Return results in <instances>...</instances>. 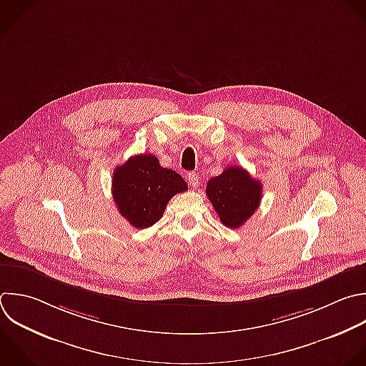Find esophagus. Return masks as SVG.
Here are the masks:
<instances>
[{
    "instance_id": "obj_1",
    "label": "esophagus",
    "mask_w": 366,
    "mask_h": 366,
    "mask_svg": "<svg viewBox=\"0 0 366 366\" xmlns=\"http://www.w3.org/2000/svg\"><path fill=\"white\" fill-rule=\"evenodd\" d=\"M187 182H189V184H190L193 189H196V187L200 184L199 174H197V173H194V172L189 173V174H187Z\"/></svg>"
}]
</instances>
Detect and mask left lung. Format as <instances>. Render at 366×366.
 I'll use <instances>...</instances> for the list:
<instances>
[{
    "mask_svg": "<svg viewBox=\"0 0 366 366\" xmlns=\"http://www.w3.org/2000/svg\"><path fill=\"white\" fill-rule=\"evenodd\" d=\"M206 194L220 222L230 229H237L259 207L262 183L244 169L229 166L222 174L207 182Z\"/></svg>",
    "mask_w": 366,
    "mask_h": 366,
    "instance_id": "left-lung-1",
    "label": "left lung"
}]
</instances>
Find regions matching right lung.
Masks as SVG:
<instances>
[{
    "instance_id": "1",
    "label": "right lung",
    "mask_w": 366,
    "mask_h": 366,
    "mask_svg": "<svg viewBox=\"0 0 366 366\" xmlns=\"http://www.w3.org/2000/svg\"><path fill=\"white\" fill-rule=\"evenodd\" d=\"M113 199L120 214L137 229L159 222L169 200L187 190L183 177L160 166L153 154L132 156L113 173Z\"/></svg>"
}]
</instances>
